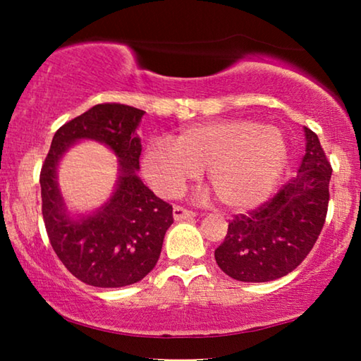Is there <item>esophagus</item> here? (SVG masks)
<instances>
[{
    "instance_id": "esophagus-1",
    "label": "esophagus",
    "mask_w": 361,
    "mask_h": 361,
    "mask_svg": "<svg viewBox=\"0 0 361 361\" xmlns=\"http://www.w3.org/2000/svg\"><path fill=\"white\" fill-rule=\"evenodd\" d=\"M195 216V213L192 210H188L185 207L175 205L173 207V218L175 221H185V219H191Z\"/></svg>"
}]
</instances>
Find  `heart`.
Instances as JSON below:
<instances>
[{
	"label": "heart",
	"instance_id": "obj_1",
	"mask_svg": "<svg viewBox=\"0 0 361 361\" xmlns=\"http://www.w3.org/2000/svg\"><path fill=\"white\" fill-rule=\"evenodd\" d=\"M286 142L276 127L248 119H219L181 129L175 143L151 140L143 172L162 195H178L205 169L219 202L232 212L255 209L282 175Z\"/></svg>",
	"mask_w": 361,
	"mask_h": 361
}]
</instances>
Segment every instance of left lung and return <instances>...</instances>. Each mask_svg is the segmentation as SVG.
<instances>
[{
	"instance_id": "1",
	"label": "left lung",
	"mask_w": 361,
	"mask_h": 361,
	"mask_svg": "<svg viewBox=\"0 0 361 361\" xmlns=\"http://www.w3.org/2000/svg\"><path fill=\"white\" fill-rule=\"evenodd\" d=\"M298 176L248 215H235L215 250L219 269L240 282H271L301 264L325 224L331 164L320 140L304 127Z\"/></svg>"
}]
</instances>
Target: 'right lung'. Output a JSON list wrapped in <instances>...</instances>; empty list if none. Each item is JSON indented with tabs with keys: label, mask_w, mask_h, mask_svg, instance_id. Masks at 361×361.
Masks as SVG:
<instances>
[{
	"label": "right lung",
	"mask_w": 361,
	"mask_h": 361,
	"mask_svg": "<svg viewBox=\"0 0 361 361\" xmlns=\"http://www.w3.org/2000/svg\"><path fill=\"white\" fill-rule=\"evenodd\" d=\"M143 109L102 103L63 124L52 138L39 183L42 218L54 252L81 282L100 288L137 283L154 269L164 235L173 223L172 205L140 180L142 143L137 127ZM79 139L106 144L120 162L109 202L90 216L68 215L56 183L59 159Z\"/></svg>",
	"instance_id": "1"
}]
</instances>
